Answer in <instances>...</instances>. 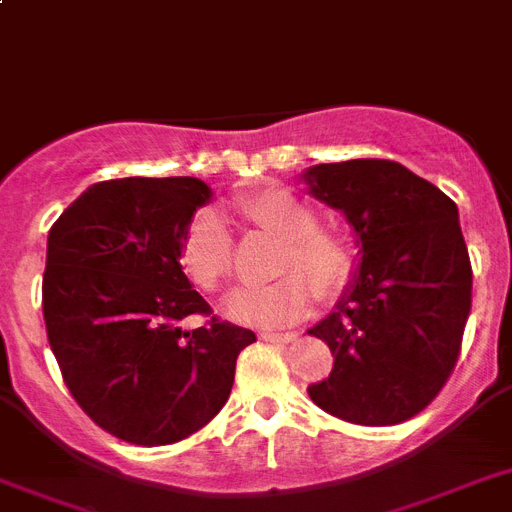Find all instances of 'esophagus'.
I'll use <instances>...</instances> for the list:
<instances>
[{
	"mask_svg": "<svg viewBox=\"0 0 512 512\" xmlns=\"http://www.w3.org/2000/svg\"><path fill=\"white\" fill-rule=\"evenodd\" d=\"M260 338L270 343H291L296 336L294 333H260Z\"/></svg>",
	"mask_w": 512,
	"mask_h": 512,
	"instance_id": "1",
	"label": "esophagus"
}]
</instances>
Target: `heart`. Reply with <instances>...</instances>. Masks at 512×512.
I'll return each mask as SVG.
<instances>
[{"instance_id": "1", "label": "heart", "mask_w": 512, "mask_h": 512, "mask_svg": "<svg viewBox=\"0 0 512 512\" xmlns=\"http://www.w3.org/2000/svg\"><path fill=\"white\" fill-rule=\"evenodd\" d=\"M239 216L255 229L283 242L273 273L278 278L260 289H239L223 302L226 317L252 328H281L302 320L312 294L330 304L354 281L356 257L336 231L320 229V218L307 203L286 190H265L236 203ZM179 265L195 286L218 291L231 276L234 239L216 210H200L179 244Z\"/></svg>"}]
</instances>
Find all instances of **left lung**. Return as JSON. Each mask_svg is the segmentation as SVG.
Masks as SVG:
<instances>
[{
	"mask_svg": "<svg viewBox=\"0 0 512 512\" xmlns=\"http://www.w3.org/2000/svg\"><path fill=\"white\" fill-rule=\"evenodd\" d=\"M309 195L341 210L359 244L356 276L309 336L333 372L309 385L322 411L364 427L401 424L448 382L471 312V260L458 208L432 182L382 158L317 163Z\"/></svg>",
	"mask_w": 512,
	"mask_h": 512,
	"instance_id": "left-lung-1",
	"label": "left lung"
}]
</instances>
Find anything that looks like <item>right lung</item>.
<instances>
[{"label":"right lung","mask_w":512,"mask_h":512,"mask_svg":"<svg viewBox=\"0 0 512 512\" xmlns=\"http://www.w3.org/2000/svg\"><path fill=\"white\" fill-rule=\"evenodd\" d=\"M210 187L195 176L111 179L54 221L44 320L77 406L132 445H171L229 401L239 351L257 341L213 309L179 265V244Z\"/></svg>","instance_id":"add662e5"}]
</instances>
